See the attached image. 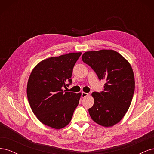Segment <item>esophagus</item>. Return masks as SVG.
Instances as JSON below:
<instances>
[{"label": "esophagus", "instance_id": "1", "mask_svg": "<svg viewBox=\"0 0 154 154\" xmlns=\"http://www.w3.org/2000/svg\"><path fill=\"white\" fill-rule=\"evenodd\" d=\"M87 96H88V93H86V92H82L81 96H82V98H84V97H85Z\"/></svg>", "mask_w": 154, "mask_h": 154}]
</instances>
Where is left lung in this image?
Here are the masks:
<instances>
[{
	"mask_svg": "<svg viewBox=\"0 0 154 154\" xmlns=\"http://www.w3.org/2000/svg\"><path fill=\"white\" fill-rule=\"evenodd\" d=\"M82 59L93 69L100 80H106L104 91L92 93L94 103L88 109V112L97 124L112 127L120 122L131 104L135 90L132 67L113 50L87 51Z\"/></svg>",
	"mask_w": 154,
	"mask_h": 154,
	"instance_id": "8db88e82",
	"label": "left lung"
}]
</instances>
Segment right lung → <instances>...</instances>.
Here are the masks:
<instances>
[{
	"label": "right lung",
	"instance_id": "add662e5",
	"mask_svg": "<svg viewBox=\"0 0 154 154\" xmlns=\"http://www.w3.org/2000/svg\"><path fill=\"white\" fill-rule=\"evenodd\" d=\"M82 53L51 57L33 69L27 86V99L34 114L43 124L60 129L71 122L81 93L67 92L74 65Z\"/></svg>",
	"mask_w": 154,
	"mask_h": 154
}]
</instances>
